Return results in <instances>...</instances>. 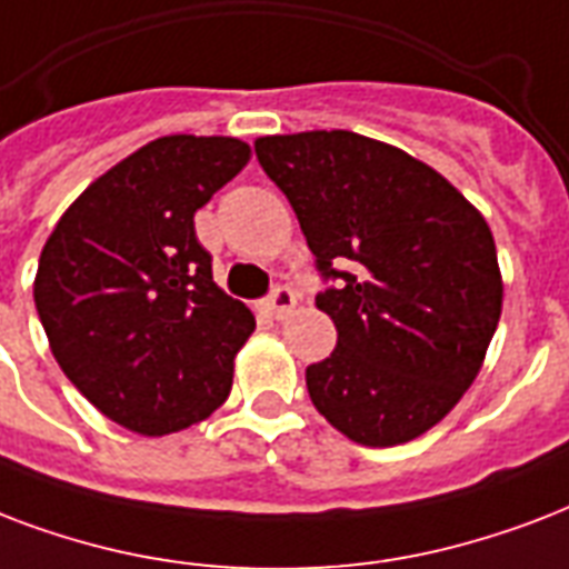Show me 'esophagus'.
Segmentation results:
<instances>
[{
    "mask_svg": "<svg viewBox=\"0 0 569 569\" xmlns=\"http://www.w3.org/2000/svg\"><path fill=\"white\" fill-rule=\"evenodd\" d=\"M297 308V297H293V290L279 284V288L272 290L270 299H267V315L276 317V320H284Z\"/></svg>",
    "mask_w": 569,
    "mask_h": 569,
    "instance_id": "esophagus-1",
    "label": "esophagus"
}]
</instances>
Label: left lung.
I'll return each mask as SVG.
<instances>
[{
    "label": "left lung",
    "mask_w": 569,
    "mask_h": 569,
    "mask_svg": "<svg viewBox=\"0 0 569 569\" xmlns=\"http://www.w3.org/2000/svg\"><path fill=\"white\" fill-rule=\"evenodd\" d=\"M288 196L338 347L306 371L329 425L368 448L427 433L481 371L501 317L496 240L481 210L427 162L350 130L254 139ZM351 263L353 273L335 271Z\"/></svg>",
    "instance_id": "1"
}]
</instances>
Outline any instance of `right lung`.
<instances>
[{"label": "right lung", "mask_w": 569, "mask_h": 569, "mask_svg": "<svg viewBox=\"0 0 569 569\" xmlns=\"http://www.w3.org/2000/svg\"><path fill=\"white\" fill-rule=\"evenodd\" d=\"M249 160L234 136L153 139L88 183L43 243L34 308L52 356L133 433L204 421L231 391L254 317L213 281L192 219Z\"/></svg>", "instance_id": "right-lung-1"}]
</instances>
